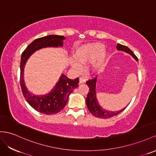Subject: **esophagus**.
I'll list each match as a JSON object with an SVG mask.
<instances>
[{"mask_svg": "<svg viewBox=\"0 0 156 156\" xmlns=\"http://www.w3.org/2000/svg\"><path fill=\"white\" fill-rule=\"evenodd\" d=\"M86 82V78L83 76H80L79 78V82L80 83H85Z\"/></svg>", "mask_w": 156, "mask_h": 156, "instance_id": "34e87169", "label": "esophagus"}]
</instances>
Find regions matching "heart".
<instances>
[{
	"mask_svg": "<svg viewBox=\"0 0 156 156\" xmlns=\"http://www.w3.org/2000/svg\"><path fill=\"white\" fill-rule=\"evenodd\" d=\"M103 44L100 43H93L83 45L76 50L74 53V61L73 65L76 69L80 68V63L92 62L91 69L94 72L100 71L104 66L107 53L103 51Z\"/></svg>",
	"mask_w": 156,
	"mask_h": 156,
	"instance_id": "1",
	"label": "heart"
}]
</instances>
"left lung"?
<instances>
[{
    "instance_id": "1",
    "label": "left lung",
    "mask_w": 156,
    "mask_h": 156,
    "mask_svg": "<svg viewBox=\"0 0 156 156\" xmlns=\"http://www.w3.org/2000/svg\"><path fill=\"white\" fill-rule=\"evenodd\" d=\"M117 49L119 51H123L126 52V53H129L130 55L133 56L137 61H138V58H137L136 56L134 54L133 52L128 47L118 43L117 45ZM96 81L97 76H95L92 79L88 80L86 82L87 85L89 87V92L87 94L86 102L88 110L94 116L101 119H109L114 116H116V115H119V113H121L122 111H123L126 108V107L121 111H116V112L107 111L104 109H103L102 107L99 105L98 99L96 98V94H95V85H96Z\"/></svg>"
}]
</instances>
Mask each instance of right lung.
<instances>
[{"mask_svg":"<svg viewBox=\"0 0 156 156\" xmlns=\"http://www.w3.org/2000/svg\"><path fill=\"white\" fill-rule=\"evenodd\" d=\"M65 37L62 35H50L35 39L23 51L20 62V86L22 94L27 102L38 112L45 115H53L60 112L69 100L70 93L78 86L79 78L71 80L62 74L58 82L50 93L36 96L27 90L23 80V69L30 56L36 50L47 47H61Z\"/></svg>","mask_w":156,"mask_h":156,"instance_id":"1","label":"right lung"}]
</instances>
